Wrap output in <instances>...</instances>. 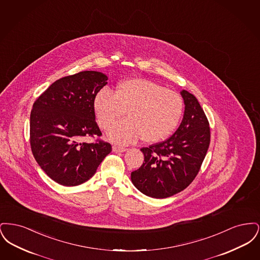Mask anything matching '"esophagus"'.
<instances>
[{
	"label": "esophagus",
	"instance_id": "obj_1",
	"mask_svg": "<svg viewBox=\"0 0 260 260\" xmlns=\"http://www.w3.org/2000/svg\"><path fill=\"white\" fill-rule=\"evenodd\" d=\"M112 150H113V152H116V153H118V152L122 153V152H124L126 149L124 148V147H121V146H117V145H114V146L112 147Z\"/></svg>",
	"mask_w": 260,
	"mask_h": 260
}]
</instances>
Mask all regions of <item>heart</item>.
Returning a JSON list of instances; mask_svg holds the SVG:
<instances>
[{
  "instance_id": "obj_1",
  "label": "heart",
  "mask_w": 260,
  "mask_h": 260,
  "mask_svg": "<svg viewBox=\"0 0 260 260\" xmlns=\"http://www.w3.org/2000/svg\"><path fill=\"white\" fill-rule=\"evenodd\" d=\"M93 110L99 126L108 131L117 124L124 112L127 120L109 133L114 142L127 144L142 136L148 143L160 142L171 136L183 112L179 93L145 79L121 82L115 93L102 88L93 99Z\"/></svg>"
}]
</instances>
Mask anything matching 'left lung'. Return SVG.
<instances>
[{"label": "left lung", "instance_id": "1", "mask_svg": "<svg viewBox=\"0 0 260 260\" xmlns=\"http://www.w3.org/2000/svg\"><path fill=\"white\" fill-rule=\"evenodd\" d=\"M180 94L185 105L181 124L167 140L140 149L144 161L131 174L134 185L152 198H168L190 185L210 146V124L198 100L184 89Z\"/></svg>", "mask_w": 260, "mask_h": 260}]
</instances>
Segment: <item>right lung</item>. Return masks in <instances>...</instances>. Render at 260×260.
<instances>
[{
  "mask_svg": "<svg viewBox=\"0 0 260 260\" xmlns=\"http://www.w3.org/2000/svg\"><path fill=\"white\" fill-rule=\"evenodd\" d=\"M108 77L83 71L55 81L33 104L30 115V144L41 169L64 186L80 185L96 172L112 151L98 139L80 142L84 136H101L95 122L93 99Z\"/></svg>",
  "mask_w": 260,
  "mask_h": 260,
  "instance_id": "right-lung-1",
  "label": "right lung"
}]
</instances>
